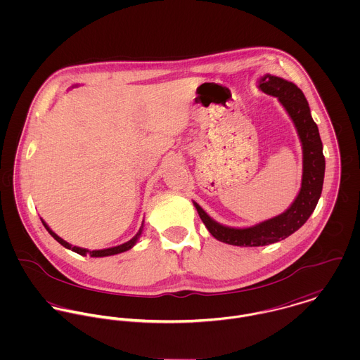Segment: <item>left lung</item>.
I'll return each instance as SVG.
<instances>
[{"label": "left lung", "mask_w": 360, "mask_h": 360, "mask_svg": "<svg viewBox=\"0 0 360 360\" xmlns=\"http://www.w3.org/2000/svg\"><path fill=\"white\" fill-rule=\"evenodd\" d=\"M257 87L264 94L277 97L294 122L302 144V183L297 198L285 212L245 229L217 223L194 201V206L207 231L216 240L237 247H263L274 244L301 229L319 202L326 170L319 129L311 119L308 101L301 89L285 79L269 73L259 79Z\"/></svg>", "instance_id": "left-lung-1"}]
</instances>
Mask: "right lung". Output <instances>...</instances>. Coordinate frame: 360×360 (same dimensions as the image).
I'll return each instance as SVG.
<instances>
[{
    "mask_svg": "<svg viewBox=\"0 0 360 360\" xmlns=\"http://www.w3.org/2000/svg\"><path fill=\"white\" fill-rule=\"evenodd\" d=\"M41 221H43V224H44V227L47 229V231L51 234L52 237L60 244V245H63L65 248H68V250H70V251H73V252H76V254H79V255H83V257H86V255H90V257H110V255H116V254H122V252H126V251H129V250H131L136 244H137V241H139V238H140V236H141V233H143V229H144V220H143V223H141V227H140V230H139V233L131 238V240H129L127 243H124V244H122V245H117V247H112V248H105V250H96V251H89V250H86V248H80V247H73V245H70L69 243H66L65 240H62L59 236H56L53 231H52L51 229L49 227V224L41 219Z\"/></svg>",
    "mask_w": 360,
    "mask_h": 360,
    "instance_id": "add662e5",
    "label": "right lung"
}]
</instances>
